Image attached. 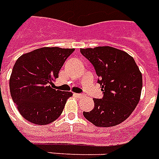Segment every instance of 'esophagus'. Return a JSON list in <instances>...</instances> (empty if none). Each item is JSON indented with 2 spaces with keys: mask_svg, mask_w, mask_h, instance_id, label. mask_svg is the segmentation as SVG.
Listing matches in <instances>:
<instances>
[{
  "mask_svg": "<svg viewBox=\"0 0 159 159\" xmlns=\"http://www.w3.org/2000/svg\"><path fill=\"white\" fill-rule=\"evenodd\" d=\"M74 95L76 97V98H83V94H80V93H74Z\"/></svg>",
  "mask_w": 159,
  "mask_h": 159,
  "instance_id": "1",
  "label": "esophagus"
}]
</instances>
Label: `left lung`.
I'll use <instances>...</instances> for the list:
<instances>
[{
    "label": "left lung",
    "instance_id": "8db88e82",
    "mask_svg": "<svg viewBox=\"0 0 159 159\" xmlns=\"http://www.w3.org/2000/svg\"><path fill=\"white\" fill-rule=\"evenodd\" d=\"M100 77L104 95L93 99L94 107L83 116L97 127H112L129 117L139 103L142 74L134 59L123 50L109 46L81 48Z\"/></svg>",
    "mask_w": 159,
    "mask_h": 159
}]
</instances>
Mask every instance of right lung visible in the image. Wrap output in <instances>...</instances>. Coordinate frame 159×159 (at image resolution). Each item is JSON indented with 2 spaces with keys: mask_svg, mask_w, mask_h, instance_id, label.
<instances>
[{
  "mask_svg": "<svg viewBox=\"0 0 159 159\" xmlns=\"http://www.w3.org/2000/svg\"><path fill=\"white\" fill-rule=\"evenodd\" d=\"M74 48L45 47L17 59L9 79L10 93L19 113L34 124L46 125L61 115L71 92L52 89L53 81Z\"/></svg>",
  "mask_w": 159,
  "mask_h": 159,
  "instance_id": "add662e5",
  "label": "right lung"
}]
</instances>
